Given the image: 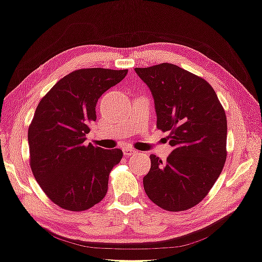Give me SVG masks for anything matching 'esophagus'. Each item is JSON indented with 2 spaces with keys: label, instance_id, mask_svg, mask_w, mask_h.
<instances>
[{
  "label": "esophagus",
  "instance_id": "1",
  "mask_svg": "<svg viewBox=\"0 0 262 262\" xmlns=\"http://www.w3.org/2000/svg\"><path fill=\"white\" fill-rule=\"evenodd\" d=\"M123 154L127 155V156H130V155H134L136 153L135 149H133V148H128V147H124L123 148Z\"/></svg>",
  "mask_w": 262,
  "mask_h": 262
}]
</instances>
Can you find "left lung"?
I'll return each mask as SVG.
<instances>
[{
    "label": "left lung",
    "instance_id": "left-lung-1",
    "mask_svg": "<svg viewBox=\"0 0 262 262\" xmlns=\"http://www.w3.org/2000/svg\"><path fill=\"white\" fill-rule=\"evenodd\" d=\"M154 97L156 127L168 132L173 151L162 162L150 155L143 188L154 204L170 212L198 205L225 166L227 119L208 82L171 63L135 68Z\"/></svg>",
    "mask_w": 262,
    "mask_h": 262
}]
</instances>
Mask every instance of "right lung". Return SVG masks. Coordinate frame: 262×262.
<instances>
[{
	"label": "right lung",
	"instance_id": "right-lung-1",
	"mask_svg": "<svg viewBox=\"0 0 262 262\" xmlns=\"http://www.w3.org/2000/svg\"><path fill=\"white\" fill-rule=\"evenodd\" d=\"M127 69L87 68L61 79L40 101L28 129L30 167L54 204L81 212L104 198L109 173L122 150L85 144L102 94L126 77Z\"/></svg>",
	"mask_w": 262,
	"mask_h": 262
}]
</instances>
